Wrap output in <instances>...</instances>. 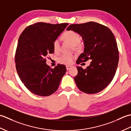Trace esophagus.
Wrapping results in <instances>:
<instances>
[{"mask_svg": "<svg viewBox=\"0 0 131 131\" xmlns=\"http://www.w3.org/2000/svg\"><path fill=\"white\" fill-rule=\"evenodd\" d=\"M66 69H67V70H69V69L72 68V66H71V65H66Z\"/></svg>", "mask_w": 131, "mask_h": 131, "instance_id": "34e87169", "label": "esophagus"}]
</instances>
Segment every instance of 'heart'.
<instances>
[{
	"label": "heart",
	"mask_w": 131,
	"mask_h": 131,
	"mask_svg": "<svg viewBox=\"0 0 131 131\" xmlns=\"http://www.w3.org/2000/svg\"><path fill=\"white\" fill-rule=\"evenodd\" d=\"M62 38L64 40L71 43L73 45L75 48H78L80 46V36L78 33L73 31V30H69L63 33L62 36ZM53 48L54 52H59L60 49V44L58 40H55L53 43ZM75 56L74 54H63L58 57V61L60 63L64 64H70L73 62Z\"/></svg>",
	"instance_id": "obj_1"
}]
</instances>
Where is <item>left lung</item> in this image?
Segmentation results:
<instances>
[{
  "mask_svg": "<svg viewBox=\"0 0 131 131\" xmlns=\"http://www.w3.org/2000/svg\"><path fill=\"white\" fill-rule=\"evenodd\" d=\"M66 30L78 32L83 40L84 52L76 63L92 60L85 69L77 66L78 73L74 80L78 88L88 94L102 91L112 81L119 62L117 43L113 33L107 27L94 22L72 24Z\"/></svg>",
  "mask_w": 131,
  "mask_h": 131,
  "instance_id": "1",
  "label": "left lung"
}]
</instances>
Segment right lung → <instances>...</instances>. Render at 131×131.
Wrapping results in <instances>:
<instances>
[{
  "label": "right lung",
  "instance_id": "1",
  "mask_svg": "<svg viewBox=\"0 0 131 131\" xmlns=\"http://www.w3.org/2000/svg\"><path fill=\"white\" fill-rule=\"evenodd\" d=\"M68 25L37 23L27 27L19 37L16 70L22 82L35 94L48 96L54 93L66 73L65 65L58 64L52 69L46 57L53 53V43Z\"/></svg>",
  "mask_w": 131,
  "mask_h": 131
}]
</instances>
